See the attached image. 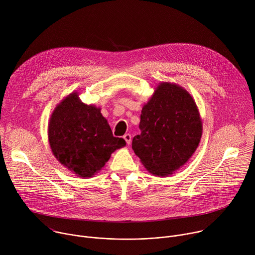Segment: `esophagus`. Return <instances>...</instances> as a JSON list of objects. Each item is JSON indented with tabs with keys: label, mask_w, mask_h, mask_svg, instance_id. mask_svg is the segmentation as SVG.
Listing matches in <instances>:
<instances>
[{
	"label": "esophagus",
	"mask_w": 255,
	"mask_h": 255,
	"mask_svg": "<svg viewBox=\"0 0 255 255\" xmlns=\"http://www.w3.org/2000/svg\"><path fill=\"white\" fill-rule=\"evenodd\" d=\"M123 138H124V140L126 141V143H127L128 145L131 143V138H132V137H131L130 134H125V135L123 136Z\"/></svg>",
	"instance_id": "esophagus-1"
}]
</instances>
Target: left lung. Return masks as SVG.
<instances>
[{"label":"left lung","mask_w":255,"mask_h":255,"mask_svg":"<svg viewBox=\"0 0 255 255\" xmlns=\"http://www.w3.org/2000/svg\"><path fill=\"white\" fill-rule=\"evenodd\" d=\"M140 135L132 149L156 176H168L187 163L197 150L203 122L192 95L179 85L161 82L143 105Z\"/></svg>","instance_id":"8db88e82"}]
</instances>
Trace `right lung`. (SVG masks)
I'll return each mask as SVG.
<instances>
[{
	"instance_id": "add662e5",
	"label": "right lung",
	"mask_w": 255,
	"mask_h": 255,
	"mask_svg": "<svg viewBox=\"0 0 255 255\" xmlns=\"http://www.w3.org/2000/svg\"><path fill=\"white\" fill-rule=\"evenodd\" d=\"M79 96L72 92L54 108L48 123V142L52 154L64 167L90 178L126 142L113 136L100 107L83 103Z\"/></svg>"
}]
</instances>
